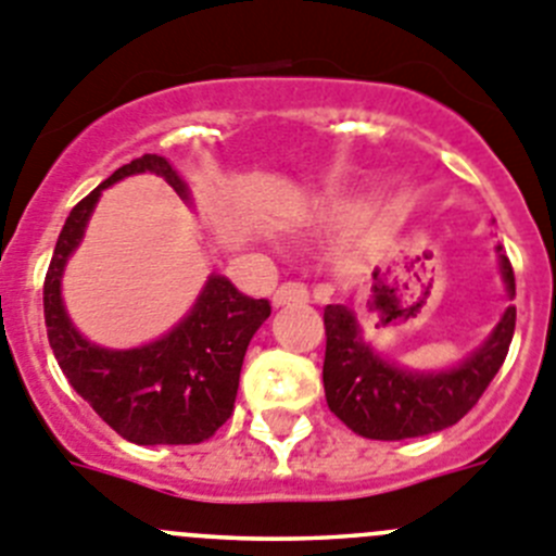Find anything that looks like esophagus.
Returning <instances> with one entry per match:
<instances>
[{
  "mask_svg": "<svg viewBox=\"0 0 556 556\" xmlns=\"http://www.w3.org/2000/svg\"><path fill=\"white\" fill-rule=\"evenodd\" d=\"M308 289L303 283H281L273 294V306H289V303H306Z\"/></svg>",
  "mask_w": 556,
  "mask_h": 556,
  "instance_id": "esophagus-1",
  "label": "esophagus"
}]
</instances>
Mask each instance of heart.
<instances>
[{
	"instance_id": "obj_1",
	"label": "heart",
	"mask_w": 556,
	"mask_h": 556,
	"mask_svg": "<svg viewBox=\"0 0 556 556\" xmlns=\"http://www.w3.org/2000/svg\"><path fill=\"white\" fill-rule=\"evenodd\" d=\"M320 219H323V217H320Z\"/></svg>"
}]
</instances>
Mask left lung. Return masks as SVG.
<instances>
[{
  "mask_svg": "<svg viewBox=\"0 0 556 556\" xmlns=\"http://www.w3.org/2000/svg\"><path fill=\"white\" fill-rule=\"evenodd\" d=\"M498 253L501 281L515 298L513 264ZM326 362L323 387L328 409L367 440H409L454 426L468 415L507 358L515 333V306H507L490 337L459 365L443 370H409L372 348L351 306L333 303L323 312Z\"/></svg>",
  "mask_w": 556,
  "mask_h": 556,
  "instance_id": "1",
  "label": "left lung"
}]
</instances>
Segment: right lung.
Listing matches in <instances>:
<instances>
[{
	"label": "right lung",
	"mask_w": 556,
	"mask_h": 556,
	"mask_svg": "<svg viewBox=\"0 0 556 556\" xmlns=\"http://www.w3.org/2000/svg\"><path fill=\"white\" fill-rule=\"evenodd\" d=\"M159 175L189 203L191 191L164 155L119 166L72 208L43 281V320L68 384L113 431L136 445H194L208 440L233 412L250 339L269 317V301H253L225 275L211 273L194 306L164 337L139 348H102L83 337L61 294L63 269L80 248L88 219L108 186L130 175Z\"/></svg>",
	"instance_id": "obj_1"
}]
</instances>
